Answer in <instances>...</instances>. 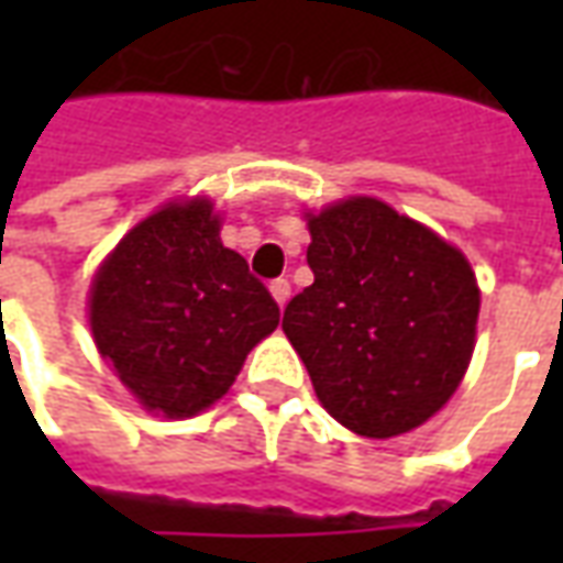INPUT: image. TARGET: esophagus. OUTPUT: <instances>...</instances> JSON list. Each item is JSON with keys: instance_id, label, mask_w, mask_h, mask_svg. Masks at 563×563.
Returning a JSON list of instances; mask_svg holds the SVG:
<instances>
[{"instance_id": "1", "label": "esophagus", "mask_w": 563, "mask_h": 563, "mask_svg": "<svg viewBox=\"0 0 563 563\" xmlns=\"http://www.w3.org/2000/svg\"><path fill=\"white\" fill-rule=\"evenodd\" d=\"M271 295H274L277 305L286 307V301L292 298V286H289V280H274L271 283Z\"/></svg>"}]
</instances>
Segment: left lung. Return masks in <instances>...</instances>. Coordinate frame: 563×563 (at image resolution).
<instances>
[{
	"instance_id": "8db88e82",
	"label": "left lung",
	"mask_w": 563,
	"mask_h": 563,
	"mask_svg": "<svg viewBox=\"0 0 563 563\" xmlns=\"http://www.w3.org/2000/svg\"><path fill=\"white\" fill-rule=\"evenodd\" d=\"M313 283L283 331L322 407L355 434L413 431L471 365L479 286L471 262L422 222L355 196L307 213Z\"/></svg>"
}]
</instances>
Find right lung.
Returning a JSON list of instances; mask_svg holds the SVG:
<instances>
[{
	"label": "right lung",
	"mask_w": 563,
	"mask_h": 563,
	"mask_svg": "<svg viewBox=\"0 0 563 563\" xmlns=\"http://www.w3.org/2000/svg\"><path fill=\"white\" fill-rule=\"evenodd\" d=\"M280 307L220 241L208 198L172 201L114 246L90 286L102 358L144 410L168 419L220 401Z\"/></svg>",
	"instance_id": "obj_1"
}]
</instances>
